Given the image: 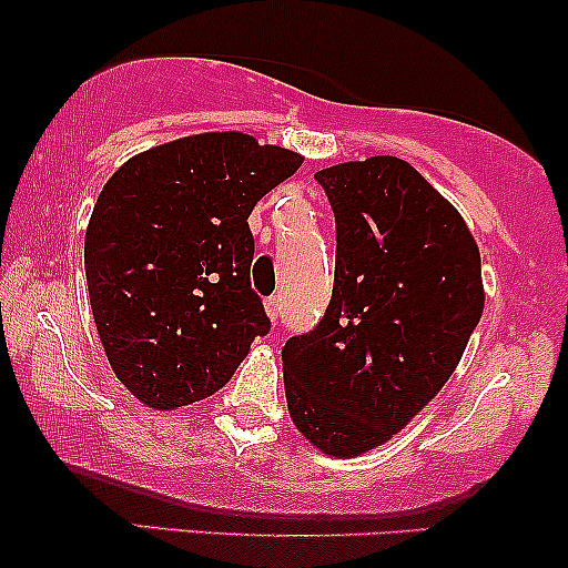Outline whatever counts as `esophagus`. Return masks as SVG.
Masks as SVG:
<instances>
[{
    "instance_id": "1",
    "label": "esophagus",
    "mask_w": 568,
    "mask_h": 568,
    "mask_svg": "<svg viewBox=\"0 0 568 568\" xmlns=\"http://www.w3.org/2000/svg\"><path fill=\"white\" fill-rule=\"evenodd\" d=\"M280 306H283V304H280V298H275V296L266 298L264 310H266V315H270V321H272V323H275L277 317H280Z\"/></svg>"
}]
</instances>
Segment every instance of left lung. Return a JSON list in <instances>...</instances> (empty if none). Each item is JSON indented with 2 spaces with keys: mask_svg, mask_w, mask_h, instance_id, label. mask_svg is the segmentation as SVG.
<instances>
[{
  "mask_svg": "<svg viewBox=\"0 0 568 568\" xmlns=\"http://www.w3.org/2000/svg\"><path fill=\"white\" fill-rule=\"evenodd\" d=\"M336 216V272L315 331L283 347L288 414L336 459L384 446L440 393L484 315L465 219L406 160L315 173Z\"/></svg>",
  "mask_w": 568,
  "mask_h": 568,
  "instance_id": "8db88e82",
  "label": "left lung"
}]
</instances>
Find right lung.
I'll use <instances>...</instances> for the list:
<instances>
[{
	"instance_id": "right-lung-1",
	"label": "right lung",
	"mask_w": 568,
	"mask_h": 568,
	"mask_svg": "<svg viewBox=\"0 0 568 568\" xmlns=\"http://www.w3.org/2000/svg\"><path fill=\"white\" fill-rule=\"evenodd\" d=\"M302 162L224 130L146 149L103 184L84 232L90 306L109 366L143 406L219 393L270 331L247 216Z\"/></svg>"
}]
</instances>
